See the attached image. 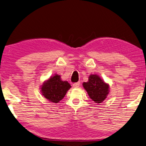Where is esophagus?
<instances>
[{
    "label": "esophagus",
    "instance_id": "34e87169",
    "mask_svg": "<svg viewBox=\"0 0 146 146\" xmlns=\"http://www.w3.org/2000/svg\"><path fill=\"white\" fill-rule=\"evenodd\" d=\"M80 83H74L73 84V87H74V88H78L79 87H80Z\"/></svg>",
    "mask_w": 146,
    "mask_h": 146
}]
</instances>
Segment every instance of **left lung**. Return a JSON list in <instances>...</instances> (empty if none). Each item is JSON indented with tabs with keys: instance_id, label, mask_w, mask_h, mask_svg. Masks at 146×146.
I'll use <instances>...</instances> for the list:
<instances>
[{
	"instance_id": "obj_1",
	"label": "left lung",
	"mask_w": 146,
	"mask_h": 146,
	"mask_svg": "<svg viewBox=\"0 0 146 146\" xmlns=\"http://www.w3.org/2000/svg\"><path fill=\"white\" fill-rule=\"evenodd\" d=\"M83 86L90 98L98 104L104 102L109 94V85L97 75H90L89 81L83 83Z\"/></svg>"
}]
</instances>
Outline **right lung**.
I'll return each instance as SVG.
<instances>
[{"label": "right lung", "mask_w": 146, "mask_h": 146, "mask_svg": "<svg viewBox=\"0 0 146 146\" xmlns=\"http://www.w3.org/2000/svg\"><path fill=\"white\" fill-rule=\"evenodd\" d=\"M71 87L68 82L62 81L61 76L56 74L45 82L41 87L42 94L50 102L58 103L63 98Z\"/></svg>", "instance_id": "right-lung-1"}]
</instances>
